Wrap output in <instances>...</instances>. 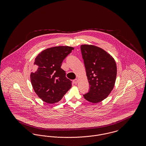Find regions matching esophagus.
Listing matches in <instances>:
<instances>
[{"mask_svg": "<svg viewBox=\"0 0 146 146\" xmlns=\"http://www.w3.org/2000/svg\"><path fill=\"white\" fill-rule=\"evenodd\" d=\"M73 83L75 84H76L78 83V79H76L73 80Z\"/></svg>", "mask_w": 146, "mask_h": 146, "instance_id": "34e87169", "label": "esophagus"}]
</instances>
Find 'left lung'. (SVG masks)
<instances>
[{
    "mask_svg": "<svg viewBox=\"0 0 146 146\" xmlns=\"http://www.w3.org/2000/svg\"><path fill=\"white\" fill-rule=\"evenodd\" d=\"M80 49L90 85L89 92L83 96L90 102L98 103L107 97L114 88L117 72L116 63L99 47L82 45Z\"/></svg>",
    "mask_w": 146,
    "mask_h": 146,
    "instance_id": "8db88e82",
    "label": "left lung"
}]
</instances>
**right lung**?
<instances>
[{
	"instance_id": "obj_1",
	"label": "right lung",
	"mask_w": 146,
	"mask_h": 146,
	"mask_svg": "<svg viewBox=\"0 0 146 146\" xmlns=\"http://www.w3.org/2000/svg\"><path fill=\"white\" fill-rule=\"evenodd\" d=\"M73 50L67 46H55L42 51L35 58L36 69L31 73V81L35 93L43 101L57 103L70 89L72 81L61 67Z\"/></svg>"
}]
</instances>
